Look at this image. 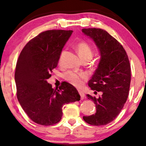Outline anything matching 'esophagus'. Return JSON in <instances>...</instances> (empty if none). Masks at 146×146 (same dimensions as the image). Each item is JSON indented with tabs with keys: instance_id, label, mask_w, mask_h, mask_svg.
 Segmentation results:
<instances>
[{
	"instance_id": "34e87169",
	"label": "esophagus",
	"mask_w": 146,
	"mask_h": 146,
	"mask_svg": "<svg viewBox=\"0 0 146 146\" xmlns=\"http://www.w3.org/2000/svg\"><path fill=\"white\" fill-rule=\"evenodd\" d=\"M78 92H79V94H80V97H81V99L82 100H83L84 98V97H85V95H84V93L82 91H81V90H78Z\"/></svg>"
}]
</instances>
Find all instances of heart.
<instances>
[{"instance_id":"b5f03b06","label":"heart","mask_w":146,"mask_h":146,"mask_svg":"<svg viewBox=\"0 0 146 146\" xmlns=\"http://www.w3.org/2000/svg\"><path fill=\"white\" fill-rule=\"evenodd\" d=\"M76 50L78 54L84 60L86 59H92L93 57V50L88 44L86 42H80L76 44ZM65 79L72 85L76 87H80L83 84L84 81L87 79L88 75L84 72H76L70 71L66 73Z\"/></svg>"}]
</instances>
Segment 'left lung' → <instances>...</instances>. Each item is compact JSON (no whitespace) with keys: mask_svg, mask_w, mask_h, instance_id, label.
I'll return each mask as SVG.
<instances>
[{"mask_svg":"<svg viewBox=\"0 0 146 146\" xmlns=\"http://www.w3.org/2000/svg\"><path fill=\"white\" fill-rule=\"evenodd\" d=\"M85 35L94 41L99 49L100 60L88 86L99 97L87 94L96 104V112L84 116L92 125H104L116 117L128 97L131 82V67L127 53L121 44L104 30L84 29Z\"/></svg>","mask_w":146,"mask_h":146,"instance_id":"left-lung-1","label":"left lung"}]
</instances>
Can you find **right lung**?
I'll list each match as a JSON object with an SVG mask.
<instances>
[{
  "instance_id": "right-lung-1",
  "label": "right lung",
  "mask_w": 146,
  "mask_h": 146,
  "mask_svg": "<svg viewBox=\"0 0 146 146\" xmlns=\"http://www.w3.org/2000/svg\"><path fill=\"white\" fill-rule=\"evenodd\" d=\"M72 33L42 32L31 39L19 55L15 74L17 98L28 116L38 124H56L62 116L63 106L80 100L70 84L63 82L59 88H52L47 82Z\"/></svg>"
}]
</instances>
